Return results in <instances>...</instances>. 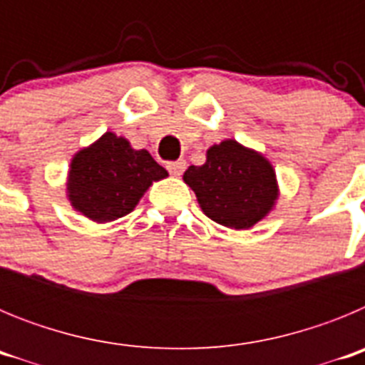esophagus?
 <instances>
[{"label":"esophagus","mask_w":365,"mask_h":365,"mask_svg":"<svg viewBox=\"0 0 365 365\" xmlns=\"http://www.w3.org/2000/svg\"><path fill=\"white\" fill-rule=\"evenodd\" d=\"M166 168H168V172L172 173L173 177H179L180 173L185 172L186 163H185V160H175V163H168Z\"/></svg>","instance_id":"1"}]
</instances>
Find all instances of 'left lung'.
Masks as SVG:
<instances>
[{"label":"left lung","instance_id":"8db88e82","mask_svg":"<svg viewBox=\"0 0 365 365\" xmlns=\"http://www.w3.org/2000/svg\"><path fill=\"white\" fill-rule=\"evenodd\" d=\"M182 180L195 192L206 217L234 230L252 228L279 197L270 160L234 138L208 148L206 163L190 166Z\"/></svg>","mask_w":365,"mask_h":365}]
</instances>
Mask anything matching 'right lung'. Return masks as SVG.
I'll list each match as a JSON object with an SVG mask.
<instances>
[{
  "instance_id": "add662e5",
  "label": "right lung",
  "mask_w": 365,
  "mask_h": 365,
  "mask_svg": "<svg viewBox=\"0 0 365 365\" xmlns=\"http://www.w3.org/2000/svg\"><path fill=\"white\" fill-rule=\"evenodd\" d=\"M168 172L146 150L106 131L71 159L67 199L74 210L95 222H109L135 210L146 190Z\"/></svg>"
}]
</instances>
